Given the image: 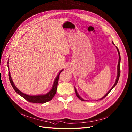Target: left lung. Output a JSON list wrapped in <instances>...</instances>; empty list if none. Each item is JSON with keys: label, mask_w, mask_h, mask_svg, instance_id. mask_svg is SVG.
<instances>
[{"label": "left lung", "mask_w": 132, "mask_h": 132, "mask_svg": "<svg viewBox=\"0 0 132 132\" xmlns=\"http://www.w3.org/2000/svg\"><path fill=\"white\" fill-rule=\"evenodd\" d=\"M112 44L113 45H115V44H114V43L113 42V41H112ZM116 49H117V51H118V56H119V59H118V66H117V78H116V81H115V84H114V85L112 86V87H111V88L109 90V91L105 94L103 97L102 98H101V99H99V100H101V99H103V98H104L105 97H106V96L109 94V93L112 90V89L114 87H115L116 85V84H117V83H118V80H119V76H120V52H119V50H118V48L116 46ZM74 89H75V93H76V96H77V97L78 98V99H80L81 100H82V101H87V100H84L82 98H81V96H80V95H79L78 94V93H77V90H76V88L75 87H74Z\"/></svg>", "instance_id": "obj_1"}]
</instances>
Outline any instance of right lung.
I'll return each mask as SVG.
<instances>
[{
  "instance_id": "1",
  "label": "right lung",
  "mask_w": 132,
  "mask_h": 132,
  "mask_svg": "<svg viewBox=\"0 0 132 132\" xmlns=\"http://www.w3.org/2000/svg\"><path fill=\"white\" fill-rule=\"evenodd\" d=\"M8 62L7 64H8ZM8 68L9 69V66L8 65ZM63 69L59 72L58 74L57 75L56 78H55V80L54 81V82L53 83V85L52 86L51 89L47 93L45 94H40V95H28L25 94L21 92L20 90H19L17 88L16 86L15 85L12 77L11 76V74L10 70H8V76H9V79H10V82L12 84V86H13V89L15 91V92L18 93L20 95H21L22 97L24 98L25 100H27L29 102H33V103H44L45 102H48L50 100H51L52 98H54V96L56 93L57 92V85H58V79H59V76L60 74L61 73V72L63 71Z\"/></svg>"
}]
</instances>
